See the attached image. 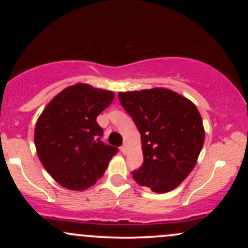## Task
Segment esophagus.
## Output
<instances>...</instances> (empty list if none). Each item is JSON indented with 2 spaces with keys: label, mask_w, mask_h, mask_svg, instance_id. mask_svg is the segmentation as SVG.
Returning <instances> with one entry per match:
<instances>
[{
  "label": "esophagus",
  "mask_w": 248,
  "mask_h": 248,
  "mask_svg": "<svg viewBox=\"0 0 248 248\" xmlns=\"http://www.w3.org/2000/svg\"><path fill=\"white\" fill-rule=\"evenodd\" d=\"M127 152H128L127 144H124V146H121V153L122 154H127Z\"/></svg>",
  "instance_id": "esophagus-1"
}]
</instances>
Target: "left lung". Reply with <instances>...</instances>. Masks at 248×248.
I'll return each mask as SVG.
<instances>
[{
	"label": "left lung",
	"mask_w": 248,
	"mask_h": 248,
	"mask_svg": "<svg viewBox=\"0 0 248 248\" xmlns=\"http://www.w3.org/2000/svg\"><path fill=\"white\" fill-rule=\"evenodd\" d=\"M141 134L143 163L132 172L142 186L164 193L192 171L204 144L203 121L191 101L167 88L120 92Z\"/></svg>",
	"instance_id": "8db88e82"
}]
</instances>
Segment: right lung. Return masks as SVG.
<instances>
[{"instance_id": "obj_1", "label": "right lung", "mask_w": 248, "mask_h": 248, "mask_svg": "<svg viewBox=\"0 0 248 248\" xmlns=\"http://www.w3.org/2000/svg\"><path fill=\"white\" fill-rule=\"evenodd\" d=\"M114 99L110 91L86 84L65 88L43 110L35 144L43 167L62 186L85 190L104 175L119 152L104 143L98 116Z\"/></svg>"}]
</instances>
